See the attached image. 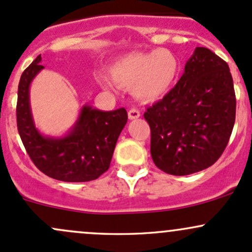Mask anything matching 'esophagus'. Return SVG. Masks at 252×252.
I'll return each mask as SVG.
<instances>
[{
  "label": "esophagus",
  "mask_w": 252,
  "mask_h": 252,
  "mask_svg": "<svg viewBox=\"0 0 252 252\" xmlns=\"http://www.w3.org/2000/svg\"><path fill=\"white\" fill-rule=\"evenodd\" d=\"M140 116H141V113H140V111H137L136 108H131V110H129L128 117L129 119H131V121H133V119H137Z\"/></svg>",
  "instance_id": "esophagus-1"
}]
</instances>
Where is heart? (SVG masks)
<instances>
[{"label":"heart","instance_id":"1","mask_svg":"<svg viewBox=\"0 0 252 252\" xmlns=\"http://www.w3.org/2000/svg\"><path fill=\"white\" fill-rule=\"evenodd\" d=\"M180 70L181 65L176 54L160 48L123 55L111 65L110 75L119 87L131 89L139 100L155 102L173 91Z\"/></svg>","mask_w":252,"mask_h":252}]
</instances>
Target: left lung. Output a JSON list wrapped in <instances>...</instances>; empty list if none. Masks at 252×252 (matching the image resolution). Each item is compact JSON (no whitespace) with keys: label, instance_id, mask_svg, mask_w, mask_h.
I'll return each mask as SVG.
<instances>
[{"label":"left lung","instance_id":"obj_1","mask_svg":"<svg viewBox=\"0 0 252 252\" xmlns=\"http://www.w3.org/2000/svg\"><path fill=\"white\" fill-rule=\"evenodd\" d=\"M235 104L228 63L197 47L173 91L144 115L156 166L184 176L213 165L228 144Z\"/></svg>","mask_w":252,"mask_h":252}]
</instances>
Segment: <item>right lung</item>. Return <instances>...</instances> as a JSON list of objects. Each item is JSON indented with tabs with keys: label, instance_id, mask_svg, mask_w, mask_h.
I'll use <instances>...</instances> for the list:
<instances>
[{
	"label": "right lung",
	"instance_id": "1",
	"mask_svg": "<svg viewBox=\"0 0 252 252\" xmlns=\"http://www.w3.org/2000/svg\"><path fill=\"white\" fill-rule=\"evenodd\" d=\"M41 55L21 75L18 86L17 124L26 152L47 176L65 182L97 179L110 166L121 131L128 121L126 108L101 111L84 105L75 124L62 136L37 129L30 105V86L44 68Z\"/></svg>",
	"mask_w": 252,
	"mask_h": 252
}]
</instances>
